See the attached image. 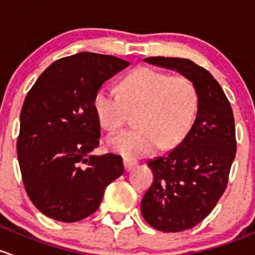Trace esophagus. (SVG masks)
I'll return each mask as SVG.
<instances>
[{"label": "esophagus", "instance_id": "obj_1", "mask_svg": "<svg viewBox=\"0 0 255 255\" xmlns=\"http://www.w3.org/2000/svg\"><path fill=\"white\" fill-rule=\"evenodd\" d=\"M137 164V162L133 161V159H130V158H124V167H125V170L128 172V170L132 169L133 167Z\"/></svg>", "mask_w": 255, "mask_h": 255}]
</instances>
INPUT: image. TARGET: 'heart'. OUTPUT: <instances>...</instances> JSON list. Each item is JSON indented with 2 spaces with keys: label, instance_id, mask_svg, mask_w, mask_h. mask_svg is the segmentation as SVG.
Segmentation results:
<instances>
[{
  "label": "heart",
  "instance_id": "obj_1",
  "mask_svg": "<svg viewBox=\"0 0 255 255\" xmlns=\"http://www.w3.org/2000/svg\"><path fill=\"white\" fill-rule=\"evenodd\" d=\"M199 91L191 78L137 67L120 83V93L109 86L98 88L93 108L102 127L117 130L127 122L128 112H137L136 128L109 136L113 152L128 157L151 154L161 146L172 149L184 140L199 109Z\"/></svg>",
  "mask_w": 255,
  "mask_h": 255
}]
</instances>
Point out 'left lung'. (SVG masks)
<instances>
[{
    "label": "left lung",
    "instance_id": "8db88e82",
    "mask_svg": "<svg viewBox=\"0 0 255 255\" xmlns=\"http://www.w3.org/2000/svg\"><path fill=\"white\" fill-rule=\"evenodd\" d=\"M145 61L188 76L199 91L198 114L184 140L147 163L153 183L141 201L147 224L163 232H182L200 224L225 193L237 149L235 118L221 86L204 67L179 57Z\"/></svg>",
    "mask_w": 255,
    "mask_h": 255
}]
</instances>
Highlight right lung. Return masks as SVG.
<instances>
[{
  "mask_svg": "<svg viewBox=\"0 0 255 255\" xmlns=\"http://www.w3.org/2000/svg\"><path fill=\"white\" fill-rule=\"evenodd\" d=\"M128 65L110 55L80 52L52 62L28 92L19 117L18 161L31 203L50 219H86L124 173L120 156L92 154L101 137L93 99Z\"/></svg>",
  "mask_w": 255,
  "mask_h": 255,
  "instance_id": "1",
  "label": "right lung"
}]
</instances>
